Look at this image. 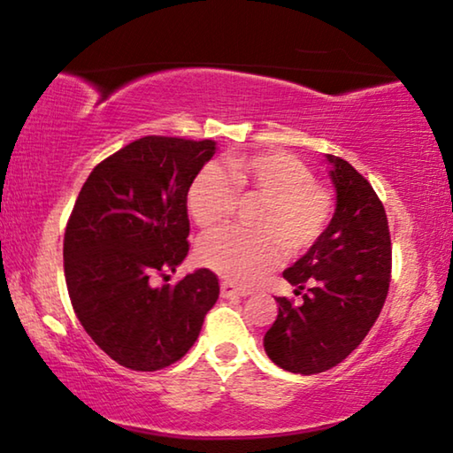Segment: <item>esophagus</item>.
<instances>
[{"label":"esophagus","instance_id":"1","mask_svg":"<svg viewBox=\"0 0 453 453\" xmlns=\"http://www.w3.org/2000/svg\"><path fill=\"white\" fill-rule=\"evenodd\" d=\"M219 291H221V296H224V299H235V296H246L248 295V291H244V288L234 287L232 282H221Z\"/></svg>","mask_w":453,"mask_h":453}]
</instances>
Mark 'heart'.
<instances>
[{
    "label": "heart",
    "instance_id": "obj_1",
    "mask_svg": "<svg viewBox=\"0 0 453 453\" xmlns=\"http://www.w3.org/2000/svg\"><path fill=\"white\" fill-rule=\"evenodd\" d=\"M256 195L252 229L227 226L199 242L197 256L235 285H252L274 268L282 252L303 254L327 232L334 197L299 157L280 150L256 152L229 160V177L207 165L195 174L187 191V209L195 224L211 229L234 213L238 197Z\"/></svg>",
    "mask_w": 453,
    "mask_h": 453
}]
</instances>
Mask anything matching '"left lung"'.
Here are the masks:
<instances>
[{
	"instance_id": "left-lung-1",
	"label": "left lung",
	"mask_w": 453,
	"mask_h": 453,
	"mask_svg": "<svg viewBox=\"0 0 453 453\" xmlns=\"http://www.w3.org/2000/svg\"><path fill=\"white\" fill-rule=\"evenodd\" d=\"M335 213L323 238L282 276L303 301L279 296L265 335L270 360L295 374L334 368L360 346L388 293L390 232L382 201L348 160L326 154Z\"/></svg>"
}]
</instances>
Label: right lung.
<instances>
[{
  "label": "right lung",
  "mask_w": 453,
  "mask_h": 453,
  "mask_svg": "<svg viewBox=\"0 0 453 453\" xmlns=\"http://www.w3.org/2000/svg\"><path fill=\"white\" fill-rule=\"evenodd\" d=\"M213 140L144 136L85 180L65 232V279L77 319L121 366L154 372L180 360L219 296L211 270L154 287L188 254L187 191Z\"/></svg>",
  "instance_id": "add662e5"
}]
</instances>
